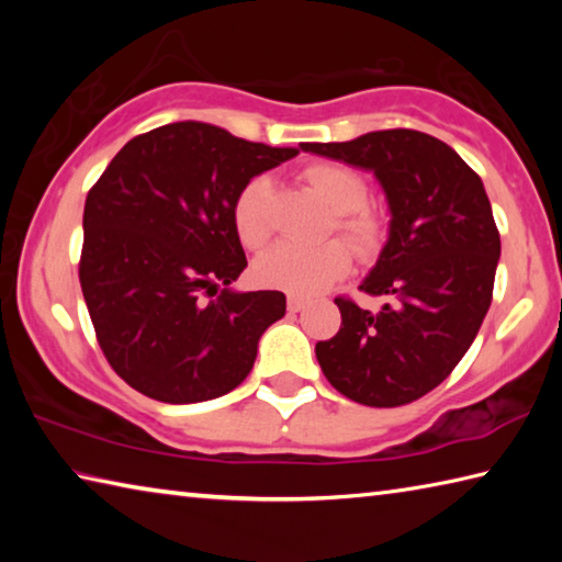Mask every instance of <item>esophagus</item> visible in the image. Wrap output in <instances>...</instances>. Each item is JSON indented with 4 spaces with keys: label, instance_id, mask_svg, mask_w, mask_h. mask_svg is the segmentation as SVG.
I'll return each instance as SVG.
<instances>
[{
    "label": "esophagus",
    "instance_id": "obj_1",
    "mask_svg": "<svg viewBox=\"0 0 562 562\" xmlns=\"http://www.w3.org/2000/svg\"><path fill=\"white\" fill-rule=\"evenodd\" d=\"M288 310L290 312H302L304 310V300L297 297V294H290V297H288Z\"/></svg>",
    "mask_w": 562,
    "mask_h": 562
}]
</instances>
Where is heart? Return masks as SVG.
<instances>
[{
  "mask_svg": "<svg viewBox=\"0 0 562 562\" xmlns=\"http://www.w3.org/2000/svg\"><path fill=\"white\" fill-rule=\"evenodd\" d=\"M302 178L315 190L319 201L329 207L331 231L341 235V240L351 250L361 258L379 250L386 225L374 207L364 205V178L347 166L327 164V160L310 164L302 170ZM270 178L255 176L247 180L233 201L235 233L250 250H258L270 240ZM347 245L337 240L312 247L280 243L260 255L258 262H255V274H258L260 282L292 294H317L351 270V252L347 250Z\"/></svg>",
  "mask_w": 562,
  "mask_h": 562,
  "instance_id": "heart-1",
  "label": "heart"
}]
</instances>
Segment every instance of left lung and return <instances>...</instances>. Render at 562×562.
Here are the masks:
<instances>
[{"instance_id":"left-lung-1","label":"left lung","mask_w":562,"mask_h":562,"mask_svg":"<svg viewBox=\"0 0 562 562\" xmlns=\"http://www.w3.org/2000/svg\"><path fill=\"white\" fill-rule=\"evenodd\" d=\"M302 150L372 170L392 213L384 250L359 284L386 297L384 307L335 300L341 327L317 341L322 372L357 404L416 402L453 372L491 307L501 235L486 188L451 146L412 128Z\"/></svg>"}]
</instances>
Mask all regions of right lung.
Instances as JSON below:
<instances>
[{
	"instance_id": "1",
	"label": "right lung",
	"mask_w": 562,
	"mask_h": 562,
	"mask_svg": "<svg viewBox=\"0 0 562 562\" xmlns=\"http://www.w3.org/2000/svg\"><path fill=\"white\" fill-rule=\"evenodd\" d=\"M292 156L178 121L131 138L89 190L81 292L103 357L136 392L195 404L250 374L288 304L274 290H231L247 268L233 201Z\"/></svg>"
}]
</instances>
